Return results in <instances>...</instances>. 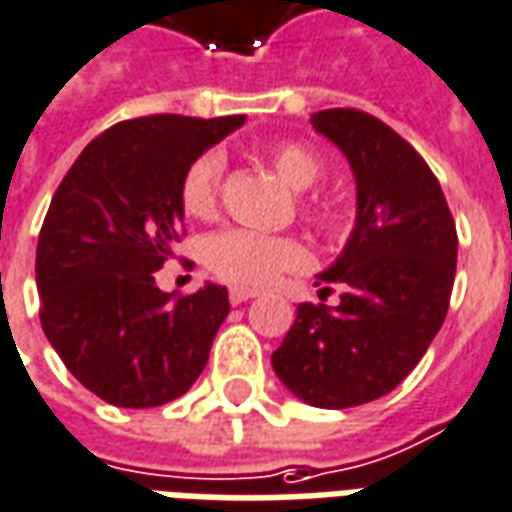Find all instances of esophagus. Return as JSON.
I'll use <instances>...</instances> for the list:
<instances>
[{
  "mask_svg": "<svg viewBox=\"0 0 512 512\" xmlns=\"http://www.w3.org/2000/svg\"><path fill=\"white\" fill-rule=\"evenodd\" d=\"M253 297H256V292H250V289H231V292H228V300H231L234 306H242V303H248Z\"/></svg>",
  "mask_w": 512,
  "mask_h": 512,
  "instance_id": "esophagus-1",
  "label": "esophagus"
}]
</instances>
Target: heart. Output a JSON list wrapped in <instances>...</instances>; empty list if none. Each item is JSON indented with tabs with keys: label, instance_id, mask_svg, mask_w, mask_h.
Wrapping results in <instances>:
<instances>
[{
	"label": "heart",
	"instance_id": "1",
	"mask_svg": "<svg viewBox=\"0 0 512 512\" xmlns=\"http://www.w3.org/2000/svg\"><path fill=\"white\" fill-rule=\"evenodd\" d=\"M267 157L275 173L289 190H311L322 176V159L311 148L300 143H275ZM220 181H223V157L217 151H206L192 162L181 179V209L195 220H212L220 206ZM311 220H331L320 206H306ZM206 270L239 289H259L273 284L286 270H297L306 264V248L292 237H275L248 228H228L206 239Z\"/></svg>",
	"mask_w": 512,
	"mask_h": 512
}]
</instances>
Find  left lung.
I'll list each match as a JSON object with an SVG mask.
<instances>
[{
  "label": "left lung",
  "instance_id": "left-lung-1",
  "mask_svg": "<svg viewBox=\"0 0 512 512\" xmlns=\"http://www.w3.org/2000/svg\"><path fill=\"white\" fill-rule=\"evenodd\" d=\"M311 123L350 162L355 226L317 275L320 300L336 286L339 303H300L273 369L297 400L353 408L397 389L441 331L458 234L433 170L391 126L361 110Z\"/></svg>",
  "mask_w": 512,
  "mask_h": 512
}]
</instances>
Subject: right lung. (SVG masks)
I'll use <instances>...</instances> for the list:
<instances>
[{
  "mask_svg": "<svg viewBox=\"0 0 512 512\" xmlns=\"http://www.w3.org/2000/svg\"><path fill=\"white\" fill-rule=\"evenodd\" d=\"M245 115H148L90 143L54 192L35 256L46 339L82 386L118 408H157L204 372L228 289L173 300L154 273L173 256L181 179Z\"/></svg>",
  "mask_w": 512,
  "mask_h": 512,
  "instance_id": "1",
  "label": "right lung"
}]
</instances>
